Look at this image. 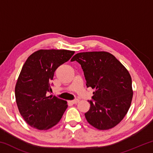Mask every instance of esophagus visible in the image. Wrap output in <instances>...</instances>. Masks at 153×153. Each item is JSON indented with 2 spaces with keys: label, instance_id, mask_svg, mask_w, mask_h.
<instances>
[{
  "label": "esophagus",
  "instance_id": "1",
  "mask_svg": "<svg viewBox=\"0 0 153 153\" xmlns=\"http://www.w3.org/2000/svg\"><path fill=\"white\" fill-rule=\"evenodd\" d=\"M69 102L72 103V104H76V103L79 102V100L78 99H75V100H71V101H69Z\"/></svg>",
  "mask_w": 153,
  "mask_h": 153
}]
</instances>
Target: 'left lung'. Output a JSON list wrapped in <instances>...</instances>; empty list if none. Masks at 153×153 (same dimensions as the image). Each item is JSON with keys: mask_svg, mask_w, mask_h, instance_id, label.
Masks as SVG:
<instances>
[{"mask_svg": "<svg viewBox=\"0 0 153 153\" xmlns=\"http://www.w3.org/2000/svg\"><path fill=\"white\" fill-rule=\"evenodd\" d=\"M81 65L87 87L96 88L85 117L100 130L113 128L128 113L132 100L131 78L128 71L107 52H86L75 55L71 61Z\"/></svg>", "mask_w": 153, "mask_h": 153, "instance_id": "1", "label": "left lung"}]
</instances>
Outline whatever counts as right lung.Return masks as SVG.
Here are the masks:
<instances>
[{
    "mask_svg": "<svg viewBox=\"0 0 153 153\" xmlns=\"http://www.w3.org/2000/svg\"><path fill=\"white\" fill-rule=\"evenodd\" d=\"M75 51L39 50L24 63L18 77L15 93L19 113L32 128L46 130L57 124L67 108L65 100L47 97L51 80L61 65L69 61Z\"/></svg>",
    "mask_w": 153,
    "mask_h": 153,
    "instance_id": "add662e5",
    "label": "right lung"
}]
</instances>
